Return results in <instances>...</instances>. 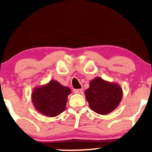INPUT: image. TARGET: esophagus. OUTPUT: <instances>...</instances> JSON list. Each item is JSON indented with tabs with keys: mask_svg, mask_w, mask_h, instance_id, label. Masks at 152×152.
I'll use <instances>...</instances> for the list:
<instances>
[{
	"mask_svg": "<svg viewBox=\"0 0 152 152\" xmlns=\"http://www.w3.org/2000/svg\"><path fill=\"white\" fill-rule=\"evenodd\" d=\"M74 92L75 94H82L83 93V88H79V89H74Z\"/></svg>",
	"mask_w": 152,
	"mask_h": 152,
	"instance_id": "1",
	"label": "esophagus"
}]
</instances>
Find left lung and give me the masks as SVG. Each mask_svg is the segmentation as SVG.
Listing matches in <instances>:
<instances>
[{"instance_id":"1","label":"left lung","mask_w":152,"mask_h":152,"mask_svg":"<svg viewBox=\"0 0 152 152\" xmlns=\"http://www.w3.org/2000/svg\"><path fill=\"white\" fill-rule=\"evenodd\" d=\"M90 109L99 114L106 115L118 107L121 102L123 91L119 84L96 77L90 81L85 91Z\"/></svg>"}]
</instances>
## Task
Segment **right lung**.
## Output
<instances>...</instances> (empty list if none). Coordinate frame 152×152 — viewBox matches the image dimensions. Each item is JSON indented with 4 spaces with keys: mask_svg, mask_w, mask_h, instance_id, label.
I'll return each mask as SVG.
<instances>
[{
    "mask_svg": "<svg viewBox=\"0 0 152 152\" xmlns=\"http://www.w3.org/2000/svg\"><path fill=\"white\" fill-rule=\"evenodd\" d=\"M71 93L69 87L50 80L46 84L36 86L31 94V99L38 112L48 117H54L65 111L68 96Z\"/></svg>",
    "mask_w": 152,
    "mask_h": 152,
    "instance_id": "1",
    "label": "right lung"
}]
</instances>
